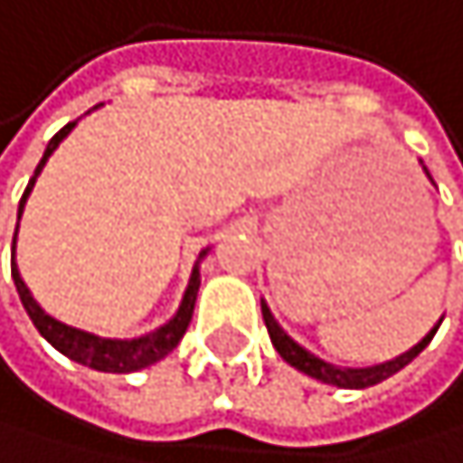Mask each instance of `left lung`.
Here are the masks:
<instances>
[{"mask_svg": "<svg viewBox=\"0 0 463 463\" xmlns=\"http://www.w3.org/2000/svg\"><path fill=\"white\" fill-rule=\"evenodd\" d=\"M428 171V168H424ZM430 176V174H428ZM261 315H264V323H267V332H269V340L275 345V351L281 354L292 368L303 371V373H309L315 376V380L326 383V385H337V388H371L376 383H383L388 380V376H393L396 371H402L413 357H419V351H424V345H428L436 335V328L441 326V320L430 328L428 335H424L411 351H405V354H399L396 360H388V363H380V365H368V368H340V365H332V363H326L320 357H315L312 351H307L303 345H298L281 326H278V320L272 317L269 307L261 300Z\"/></svg>", "mask_w": 463, "mask_h": 463, "instance_id": "left-lung-1", "label": "left lung"}]
</instances>
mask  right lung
I'll use <instances>...</instances> for the list:
<instances>
[{
	"mask_svg": "<svg viewBox=\"0 0 463 463\" xmlns=\"http://www.w3.org/2000/svg\"><path fill=\"white\" fill-rule=\"evenodd\" d=\"M75 128V123H67L64 128L58 131V135L47 143V151L42 156V163L35 165V174L33 179L27 182V188L22 194V202H19V219H22V211H24V202L35 185V179H39L44 163L50 160V154L58 148V143L64 140L70 131ZM16 233H19V224H16ZM208 255V250H202L199 252V261ZM199 261L191 272V281H188V289L185 295H182V303H179V309L176 315L160 326V328H154V332L143 335V337H135V340H112V337H98L92 332H83V328H75V326H67V323H61L55 317H50L39 303H35V298L30 295L27 284L22 281V275H19V267H16V236H14V252H10V275H14V284H16V292L22 298V307L24 312L30 315L33 326L39 328L42 337L58 348L61 354L80 363V365H90L95 371H106V373H131V371H140V368H148L154 363H160L163 357H168L171 351L179 345L182 335L188 332V323L194 317V303H196V292H199Z\"/></svg>",
	"mask_w": 463,
	"mask_h": 463,
	"instance_id": "right-lung-1",
	"label": "right lung"
}]
</instances>
